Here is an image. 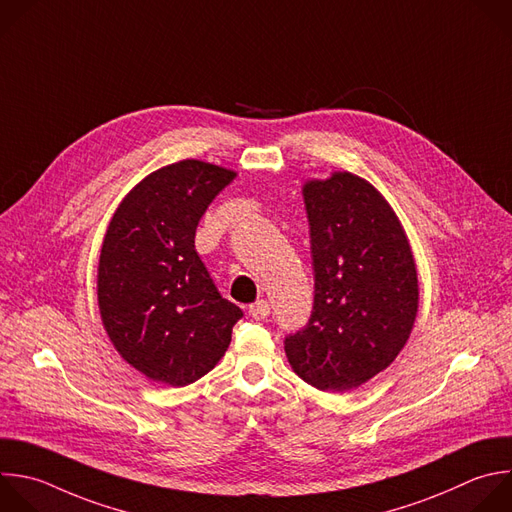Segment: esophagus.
Instances as JSON below:
<instances>
[{
  "label": "esophagus",
  "mask_w": 512,
  "mask_h": 512,
  "mask_svg": "<svg viewBox=\"0 0 512 512\" xmlns=\"http://www.w3.org/2000/svg\"><path fill=\"white\" fill-rule=\"evenodd\" d=\"M269 311H271V307H269L267 299H259L253 305H249V315L253 319H265L269 315Z\"/></svg>",
  "instance_id": "obj_1"
}]
</instances>
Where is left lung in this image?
<instances>
[{
	"mask_svg": "<svg viewBox=\"0 0 512 512\" xmlns=\"http://www.w3.org/2000/svg\"><path fill=\"white\" fill-rule=\"evenodd\" d=\"M313 311L285 337L293 372L317 390L348 392L386 370L418 313V273L388 201L364 179L333 173L303 185Z\"/></svg>",
	"mask_w": 512,
	"mask_h": 512,
	"instance_id": "left-lung-1",
	"label": "left lung"
}]
</instances>
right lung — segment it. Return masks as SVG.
Listing matches in <instances>:
<instances>
[{
    "label": "right lung",
    "mask_w": 512,
    "mask_h": 512,
    "mask_svg": "<svg viewBox=\"0 0 512 512\" xmlns=\"http://www.w3.org/2000/svg\"><path fill=\"white\" fill-rule=\"evenodd\" d=\"M235 177L193 158L162 166L108 225L98 263L102 323L116 352L152 382L187 386L209 374L243 317L195 249L201 217Z\"/></svg>",
    "instance_id": "obj_1"
}]
</instances>
